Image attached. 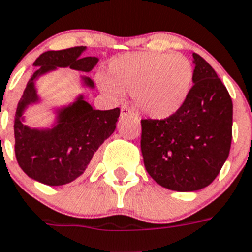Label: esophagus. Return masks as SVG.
I'll return each instance as SVG.
<instances>
[{
  "mask_svg": "<svg viewBox=\"0 0 252 252\" xmlns=\"http://www.w3.org/2000/svg\"><path fill=\"white\" fill-rule=\"evenodd\" d=\"M120 115H122V118H126V116H132L134 114H133V111L129 107L122 106V109H120Z\"/></svg>",
  "mask_w": 252,
  "mask_h": 252,
  "instance_id": "esophagus-1",
  "label": "esophagus"
}]
</instances>
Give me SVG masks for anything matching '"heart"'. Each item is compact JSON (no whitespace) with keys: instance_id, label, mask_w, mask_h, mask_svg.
I'll return each mask as SVG.
<instances>
[{"instance_id":"b5f03b06","label":"heart","mask_w":252,"mask_h":252,"mask_svg":"<svg viewBox=\"0 0 252 252\" xmlns=\"http://www.w3.org/2000/svg\"><path fill=\"white\" fill-rule=\"evenodd\" d=\"M193 67L186 56L169 52H130L110 61L100 86L114 97L129 92L133 105L151 119L177 114L191 94Z\"/></svg>"}]
</instances>
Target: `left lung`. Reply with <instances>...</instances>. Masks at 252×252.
<instances>
[{
  "label": "left lung",
  "mask_w": 252,
  "mask_h": 252,
  "mask_svg": "<svg viewBox=\"0 0 252 252\" xmlns=\"http://www.w3.org/2000/svg\"><path fill=\"white\" fill-rule=\"evenodd\" d=\"M193 65L191 94L178 113L141 122L146 170L156 183L178 192L208 187L232 142L233 105L227 88L200 55L193 54Z\"/></svg>",
  "instance_id": "obj_1"
}]
</instances>
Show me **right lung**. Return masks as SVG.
Segmentation results:
<instances>
[{
	"label": "right lung",
	"instance_id": "right-lung-1",
	"mask_svg": "<svg viewBox=\"0 0 252 252\" xmlns=\"http://www.w3.org/2000/svg\"><path fill=\"white\" fill-rule=\"evenodd\" d=\"M87 47H71L47 51L35 60L38 66L25 87L16 107L14 122L15 155L23 172L29 178L47 186H63L75 181L86 172L105 139L116 128L120 109L94 110L83 94L69 105L54 107V123L47 128H32L25 123L29 107L41 103L35 82L58 67L90 73L98 59L82 54ZM82 87L94 90V83L87 75H80Z\"/></svg>",
	"mask_w": 252,
	"mask_h": 252
}]
</instances>
